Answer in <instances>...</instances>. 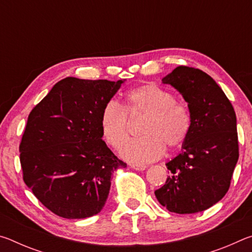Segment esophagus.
<instances>
[{
    "label": "esophagus",
    "mask_w": 252,
    "mask_h": 252,
    "mask_svg": "<svg viewBox=\"0 0 252 252\" xmlns=\"http://www.w3.org/2000/svg\"><path fill=\"white\" fill-rule=\"evenodd\" d=\"M131 168L134 170H138V171H142V170L147 169V165H141V164H131Z\"/></svg>",
    "instance_id": "34e87169"
}]
</instances>
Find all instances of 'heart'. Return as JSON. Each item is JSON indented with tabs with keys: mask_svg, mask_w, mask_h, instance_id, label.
I'll return each mask as SVG.
<instances>
[{
	"mask_svg": "<svg viewBox=\"0 0 252 252\" xmlns=\"http://www.w3.org/2000/svg\"><path fill=\"white\" fill-rule=\"evenodd\" d=\"M123 109L111 100L100 113V129L104 141L119 150L129 135V118L143 117L139 127L140 138L126 142L121 156L133 163L155 161L163 155L164 147L177 149L186 141L192 127V119L186 104L176 101L171 91L155 83L132 89L126 95Z\"/></svg>",
	"mask_w": 252,
	"mask_h": 252,
	"instance_id": "heart-1",
	"label": "heart"
}]
</instances>
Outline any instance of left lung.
Masks as SVG:
<instances>
[{"label":"left lung","instance_id":"1","mask_svg":"<svg viewBox=\"0 0 252 252\" xmlns=\"http://www.w3.org/2000/svg\"><path fill=\"white\" fill-rule=\"evenodd\" d=\"M162 83L181 93L192 127L182 151L165 164L171 174L155 194L171 212L186 215L207 210L228 192L237 164L236 113L216 81L201 70L178 66Z\"/></svg>","mask_w":252,"mask_h":252}]
</instances>
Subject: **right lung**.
<instances>
[{
    "instance_id": "obj_1",
    "label": "right lung",
    "mask_w": 252,
    "mask_h": 252,
    "mask_svg": "<svg viewBox=\"0 0 252 252\" xmlns=\"http://www.w3.org/2000/svg\"><path fill=\"white\" fill-rule=\"evenodd\" d=\"M122 80L69 76L30 112L20 143L23 180L44 207L65 219L99 213L111 176L126 163L102 140L100 113Z\"/></svg>"
}]
</instances>
